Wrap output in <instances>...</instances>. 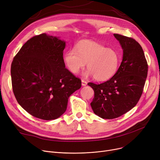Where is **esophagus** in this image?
<instances>
[{"instance_id": "esophagus-1", "label": "esophagus", "mask_w": 160, "mask_h": 160, "mask_svg": "<svg viewBox=\"0 0 160 160\" xmlns=\"http://www.w3.org/2000/svg\"><path fill=\"white\" fill-rule=\"evenodd\" d=\"M87 83H88V82H87L86 80H82V85L83 86H86L87 85Z\"/></svg>"}]
</instances>
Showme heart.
<instances>
[{"instance_id":"heart-1","label":"heart","mask_w":160,"mask_h":160,"mask_svg":"<svg viewBox=\"0 0 160 160\" xmlns=\"http://www.w3.org/2000/svg\"><path fill=\"white\" fill-rule=\"evenodd\" d=\"M121 60V54L113 48L92 41H82L65 53L64 61L73 72H78L87 63L85 77L93 76L97 80H106L115 74Z\"/></svg>"}]
</instances>
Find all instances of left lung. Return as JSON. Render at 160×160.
I'll return each instance as SVG.
<instances>
[{"mask_svg":"<svg viewBox=\"0 0 160 160\" xmlns=\"http://www.w3.org/2000/svg\"><path fill=\"white\" fill-rule=\"evenodd\" d=\"M123 50L122 62L110 80L88 84L95 92L91 103L93 112L102 119H112L130 111L138 102L147 77L148 65L138 42L114 33Z\"/></svg>","mask_w":160,"mask_h":160,"instance_id":"left-lung-1","label":"left lung"}]
</instances>
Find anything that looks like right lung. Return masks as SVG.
Returning a JSON list of instances; mask_svg holds the SVG:
<instances>
[{
	"instance_id": "1",
	"label": "right lung",
	"mask_w": 160,
	"mask_h": 160,
	"mask_svg": "<svg viewBox=\"0 0 160 160\" xmlns=\"http://www.w3.org/2000/svg\"><path fill=\"white\" fill-rule=\"evenodd\" d=\"M65 41L41 33L28 40L11 66L17 101L28 113L43 120L60 117L69 97L81 88L80 79L65 68Z\"/></svg>"
}]
</instances>
